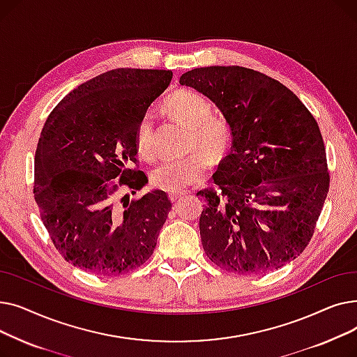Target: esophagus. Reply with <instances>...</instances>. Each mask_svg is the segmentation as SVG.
<instances>
[{
  "label": "esophagus",
  "mask_w": 357,
  "mask_h": 357,
  "mask_svg": "<svg viewBox=\"0 0 357 357\" xmlns=\"http://www.w3.org/2000/svg\"><path fill=\"white\" fill-rule=\"evenodd\" d=\"M183 195H185V192H171V194H169V199H171L172 202H176Z\"/></svg>",
  "instance_id": "esophagus-1"
}]
</instances>
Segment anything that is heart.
Wrapping results in <instances>:
<instances>
[{
	"mask_svg": "<svg viewBox=\"0 0 357 357\" xmlns=\"http://www.w3.org/2000/svg\"><path fill=\"white\" fill-rule=\"evenodd\" d=\"M165 105L178 121L191 128V149H201L214 159L227 152L231 143L230 127L224 119L211 116V104L201 93L181 89L172 93ZM155 119L147 111L136 127V146L144 159L155 156ZM210 166V159L199 152L179 159H163L153 167L150 182L162 191L182 192L207 175Z\"/></svg>",
	"mask_w": 357,
	"mask_h": 357,
	"instance_id": "b5f03b06",
	"label": "heart"
}]
</instances>
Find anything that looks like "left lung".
<instances>
[{
  "instance_id": "1",
  "label": "left lung",
  "mask_w": 357,
  "mask_h": 357,
  "mask_svg": "<svg viewBox=\"0 0 357 357\" xmlns=\"http://www.w3.org/2000/svg\"><path fill=\"white\" fill-rule=\"evenodd\" d=\"M179 84L211 100L231 131V153L213 176L221 192H198L207 199L205 255L246 275L285 266L307 248L328 192L315 119L291 89L253 69L195 68Z\"/></svg>"
}]
</instances>
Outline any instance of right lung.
Instances as JSON below:
<instances>
[{"instance_id": "add662e5", "label": "right lung", "mask_w": 357, "mask_h": 357, "mask_svg": "<svg viewBox=\"0 0 357 357\" xmlns=\"http://www.w3.org/2000/svg\"><path fill=\"white\" fill-rule=\"evenodd\" d=\"M172 79L165 69L119 68L98 75L53 108L37 143L34 199L54 248L79 269L116 276L152 256L172 208L165 191L114 202L119 186L142 190L136 127Z\"/></svg>"}]
</instances>
